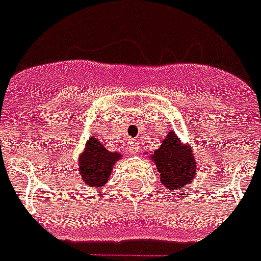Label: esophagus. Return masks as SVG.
<instances>
[{
  "label": "esophagus",
  "mask_w": 261,
  "mask_h": 261,
  "mask_svg": "<svg viewBox=\"0 0 261 261\" xmlns=\"http://www.w3.org/2000/svg\"><path fill=\"white\" fill-rule=\"evenodd\" d=\"M137 150H139V144L136 141H130L129 142L128 145V152L130 153V154H135V153H137Z\"/></svg>",
  "instance_id": "34e87169"
}]
</instances>
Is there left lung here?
Returning <instances> with one entry per match:
<instances>
[{
    "label": "left lung",
    "instance_id": "1",
    "mask_svg": "<svg viewBox=\"0 0 261 261\" xmlns=\"http://www.w3.org/2000/svg\"><path fill=\"white\" fill-rule=\"evenodd\" d=\"M160 173V181L169 190H178L195 177V157L189 145H184L173 130L162 140L160 149L152 155Z\"/></svg>",
    "mask_w": 261,
    "mask_h": 261
}]
</instances>
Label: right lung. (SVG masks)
Instances as JSON below:
<instances>
[{"instance_id":"add662e5","label":"right lung","mask_w":261,"mask_h":261,"mask_svg":"<svg viewBox=\"0 0 261 261\" xmlns=\"http://www.w3.org/2000/svg\"><path fill=\"white\" fill-rule=\"evenodd\" d=\"M121 158L120 153L107 150L96 137H91L79 157V174L90 188L100 189L108 182L113 165Z\"/></svg>"}]
</instances>
